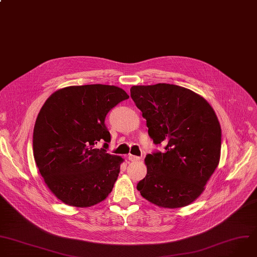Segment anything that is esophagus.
<instances>
[{
    "label": "esophagus",
    "mask_w": 257,
    "mask_h": 257,
    "mask_svg": "<svg viewBox=\"0 0 257 257\" xmlns=\"http://www.w3.org/2000/svg\"><path fill=\"white\" fill-rule=\"evenodd\" d=\"M128 160H130L131 162H139V161L142 160V157L137 156V155H133V154H130V155H128Z\"/></svg>",
    "instance_id": "esophagus-1"
}]
</instances>
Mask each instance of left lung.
Here are the masks:
<instances>
[{"label": "left lung", "instance_id": "left-lung-1", "mask_svg": "<svg viewBox=\"0 0 257 257\" xmlns=\"http://www.w3.org/2000/svg\"><path fill=\"white\" fill-rule=\"evenodd\" d=\"M154 144L166 151L146 155L147 174L137 189L163 208L185 207L199 197L219 164L221 127L203 96L182 86H132Z\"/></svg>", "mask_w": 257, "mask_h": 257}]
</instances>
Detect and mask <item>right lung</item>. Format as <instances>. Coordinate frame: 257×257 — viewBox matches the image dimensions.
I'll return each instance as SVG.
<instances>
[{"label":"right lung","mask_w":257,"mask_h":257,"mask_svg":"<svg viewBox=\"0 0 257 257\" xmlns=\"http://www.w3.org/2000/svg\"><path fill=\"white\" fill-rule=\"evenodd\" d=\"M128 97L120 87L89 84L58 89L44 103L34 127V159L63 203L91 207L112 191L123 160L107 153L111 136L105 118ZM100 142L103 149L97 148Z\"/></svg>","instance_id":"1"}]
</instances>
